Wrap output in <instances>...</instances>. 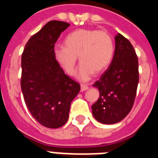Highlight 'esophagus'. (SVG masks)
Segmentation results:
<instances>
[{
  "label": "esophagus",
  "instance_id": "1",
  "mask_svg": "<svg viewBox=\"0 0 158 158\" xmlns=\"http://www.w3.org/2000/svg\"><path fill=\"white\" fill-rule=\"evenodd\" d=\"M80 87H81V88H80V91H81V92H83V91H86L88 89V86L85 85V84H83V83H82Z\"/></svg>",
  "mask_w": 158,
  "mask_h": 158
}]
</instances>
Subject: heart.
I'll return each instance as SVG.
<instances>
[{"instance_id":"1","label":"heart","mask_w":158,"mask_h":158,"mask_svg":"<svg viewBox=\"0 0 158 158\" xmlns=\"http://www.w3.org/2000/svg\"><path fill=\"white\" fill-rule=\"evenodd\" d=\"M54 54L60 66L70 75H74L79 57L81 65L77 77L87 81L94 73L99 74L110 66L114 54V44L106 31L79 29L66 37L65 47L56 46Z\"/></svg>"}]
</instances>
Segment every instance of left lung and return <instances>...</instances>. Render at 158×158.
<instances>
[{"label":"left lung","instance_id":"8db88e82","mask_svg":"<svg viewBox=\"0 0 158 158\" xmlns=\"http://www.w3.org/2000/svg\"><path fill=\"white\" fill-rule=\"evenodd\" d=\"M139 83L138 57L131 42L120 33L115 36V51L109 68L93 86L100 97L92 106V114L104 124L122 121L130 113Z\"/></svg>","mask_w":158,"mask_h":158}]
</instances>
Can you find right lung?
Instances as JSON below:
<instances>
[{
	"label": "right lung",
	"instance_id": "right-lung-1",
	"mask_svg": "<svg viewBox=\"0 0 158 158\" xmlns=\"http://www.w3.org/2000/svg\"><path fill=\"white\" fill-rule=\"evenodd\" d=\"M70 24L52 20L31 37L22 54L21 88L31 114L44 127H61L69 118L70 104L80 91L65 74L54 44Z\"/></svg>",
	"mask_w": 158,
	"mask_h": 158
}]
</instances>
